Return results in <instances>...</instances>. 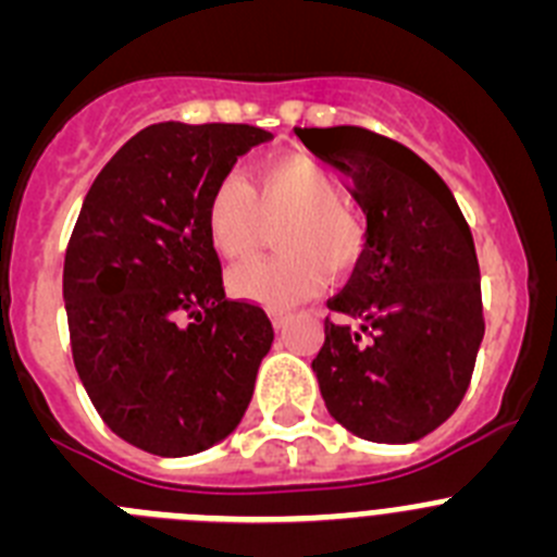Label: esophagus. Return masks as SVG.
<instances>
[{
    "instance_id": "obj_1",
    "label": "esophagus",
    "mask_w": 557,
    "mask_h": 557,
    "mask_svg": "<svg viewBox=\"0 0 557 557\" xmlns=\"http://www.w3.org/2000/svg\"><path fill=\"white\" fill-rule=\"evenodd\" d=\"M270 318H273V326L278 329V332H284V329H287V323L293 321V314L284 312V309H273V312H270Z\"/></svg>"
}]
</instances>
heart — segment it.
<instances>
[{
    "instance_id": "b5f03b06",
    "label": "heart",
    "mask_w": 557,
    "mask_h": 557,
    "mask_svg": "<svg viewBox=\"0 0 557 557\" xmlns=\"http://www.w3.org/2000/svg\"><path fill=\"white\" fill-rule=\"evenodd\" d=\"M326 166L307 156L256 164L250 181L225 175L206 203V231L225 259H245L275 228L282 253L231 270V293L264 307H289L321 293L326 270L343 275L366 248V228Z\"/></svg>"
}]
</instances>
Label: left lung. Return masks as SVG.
Here are the masks:
<instances>
[{
    "label": "left lung",
    "mask_w": 557,
    "mask_h": 557,
    "mask_svg": "<svg viewBox=\"0 0 557 557\" xmlns=\"http://www.w3.org/2000/svg\"><path fill=\"white\" fill-rule=\"evenodd\" d=\"M351 178L366 248L329 309L312 371L334 421L376 444H410L457 410L480 351V264L444 178L410 147L357 125L295 127Z\"/></svg>",
    "instance_id": "8db88e82"
}]
</instances>
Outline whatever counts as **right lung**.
I'll return each instance as SVG.
<instances>
[{"label": "right lung", "instance_id": "right-lung-1", "mask_svg": "<svg viewBox=\"0 0 557 557\" xmlns=\"http://www.w3.org/2000/svg\"><path fill=\"white\" fill-rule=\"evenodd\" d=\"M253 125L159 122L102 166L63 262L72 357L108 430L159 457L236 430L273 343L259 304L231 301L206 231L211 189Z\"/></svg>", "mask_w": 557, "mask_h": 557}]
</instances>
